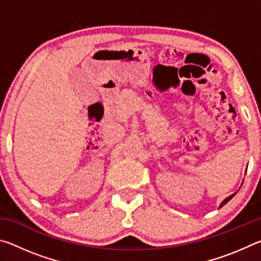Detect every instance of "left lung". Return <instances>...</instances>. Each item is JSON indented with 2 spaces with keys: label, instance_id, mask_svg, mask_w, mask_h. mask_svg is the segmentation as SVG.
<instances>
[{
  "label": "left lung",
  "instance_id": "1",
  "mask_svg": "<svg viewBox=\"0 0 261 261\" xmlns=\"http://www.w3.org/2000/svg\"><path fill=\"white\" fill-rule=\"evenodd\" d=\"M235 194H236V192H235V193H232V194H231V196H229L228 198H226V199H224V200H223L222 202H221V205H220V207H222V206H224V205H226V204H227V202H228L229 200H230V199H231V198H232L233 196H235Z\"/></svg>",
  "mask_w": 261,
  "mask_h": 261
}]
</instances>
